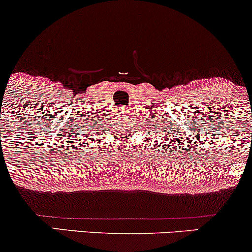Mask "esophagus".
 <instances>
[{"mask_svg":"<svg viewBox=\"0 0 252 252\" xmlns=\"http://www.w3.org/2000/svg\"><path fill=\"white\" fill-rule=\"evenodd\" d=\"M120 111H123L124 112V109H120Z\"/></svg>","mask_w":252,"mask_h":252,"instance_id":"esophagus-1","label":"esophagus"}]
</instances>
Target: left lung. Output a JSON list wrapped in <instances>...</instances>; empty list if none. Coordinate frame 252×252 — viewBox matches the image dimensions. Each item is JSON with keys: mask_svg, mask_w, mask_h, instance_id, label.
Listing matches in <instances>:
<instances>
[{"mask_svg": "<svg viewBox=\"0 0 252 252\" xmlns=\"http://www.w3.org/2000/svg\"><path fill=\"white\" fill-rule=\"evenodd\" d=\"M158 129H160L161 132H162V134L167 137V135L165 134L167 133L168 135V128H167L166 126H163L162 128H160V126H158ZM169 132H172V136H173V137H174V134H173V132H174V131H173V130H172V131H169ZM163 141H164V138H162V142H163ZM173 141H174V138H170V135H169V143H172ZM174 142H175V141H174Z\"/></svg>", "mask_w": 252, "mask_h": 252, "instance_id": "8db88e82", "label": "left lung"}]
</instances>
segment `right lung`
I'll use <instances>...</instances> for the list:
<instances>
[{"instance_id":"right-lung-1","label":"right lung","mask_w":252,"mask_h":252,"mask_svg":"<svg viewBox=\"0 0 252 252\" xmlns=\"http://www.w3.org/2000/svg\"><path fill=\"white\" fill-rule=\"evenodd\" d=\"M83 126H74V129L72 130V131H73L74 134H76V135L73 136V138H78V140H79V136H80V135H85V131H89L90 126H89L88 121H86V122L84 123Z\"/></svg>"}]
</instances>
